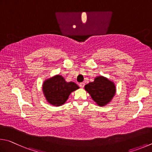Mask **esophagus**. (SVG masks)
<instances>
[{
	"mask_svg": "<svg viewBox=\"0 0 152 152\" xmlns=\"http://www.w3.org/2000/svg\"><path fill=\"white\" fill-rule=\"evenodd\" d=\"M84 86H85V83H79V87H81V88H83L84 87Z\"/></svg>",
	"mask_w": 152,
	"mask_h": 152,
	"instance_id": "34e87169",
	"label": "esophagus"
}]
</instances>
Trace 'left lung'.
<instances>
[{
  "label": "left lung",
  "instance_id": "1",
  "mask_svg": "<svg viewBox=\"0 0 152 152\" xmlns=\"http://www.w3.org/2000/svg\"><path fill=\"white\" fill-rule=\"evenodd\" d=\"M85 89L91 95L93 100L101 107L110 103L116 92L113 82L103 76L95 77L94 82H90L85 86Z\"/></svg>",
  "mask_w": 152,
  "mask_h": 152
}]
</instances>
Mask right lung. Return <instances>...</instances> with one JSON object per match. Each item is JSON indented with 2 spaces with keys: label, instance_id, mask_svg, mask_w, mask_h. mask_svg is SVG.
Listing matches in <instances>:
<instances>
[{
  "label": "right lung",
  "instance_id": "obj_1",
  "mask_svg": "<svg viewBox=\"0 0 152 152\" xmlns=\"http://www.w3.org/2000/svg\"><path fill=\"white\" fill-rule=\"evenodd\" d=\"M79 88L74 82L68 83L59 75L47 79L42 84V91L47 102L54 106L64 104L71 93Z\"/></svg>",
  "mask_w": 152,
  "mask_h": 152
}]
</instances>
